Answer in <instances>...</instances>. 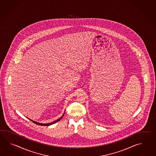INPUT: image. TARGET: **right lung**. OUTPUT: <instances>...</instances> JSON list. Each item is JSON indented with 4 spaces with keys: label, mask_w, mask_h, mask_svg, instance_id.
<instances>
[{
    "label": "right lung",
    "mask_w": 156,
    "mask_h": 156,
    "mask_svg": "<svg viewBox=\"0 0 156 156\" xmlns=\"http://www.w3.org/2000/svg\"><path fill=\"white\" fill-rule=\"evenodd\" d=\"M63 115H64V114H63ZM63 115L62 116H61V118H60L56 120V121H54V122H53L52 123H47V124H42V123H37L36 122L33 121L32 120H30V119H30V120H31L33 123H35L36 124H37V125H39V126H50V125H51V124H53L54 123H56L57 122L60 121V120L61 119V118L63 117Z\"/></svg>",
    "instance_id": "obj_1"
}]
</instances>
